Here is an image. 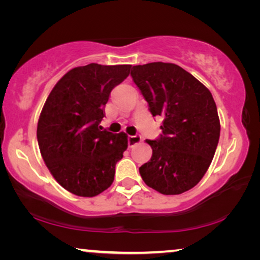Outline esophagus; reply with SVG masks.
Masks as SVG:
<instances>
[{
	"mask_svg": "<svg viewBox=\"0 0 260 260\" xmlns=\"http://www.w3.org/2000/svg\"><path fill=\"white\" fill-rule=\"evenodd\" d=\"M142 139H141L140 135H129L128 136V146L129 147H134L135 144L140 143Z\"/></svg>",
	"mask_w": 260,
	"mask_h": 260,
	"instance_id": "obj_1",
	"label": "esophagus"
}]
</instances>
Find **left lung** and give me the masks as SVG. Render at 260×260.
Listing matches in <instances>:
<instances>
[{
    "label": "left lung",
    "mask_w": 260,
    "mask_h": 260,
    "mask_svg": "<svg viewBox=\"0 0 260 260\" xmlns=\"http://www.w3.org/2000/svg\"><path fill=\"white\" fill-rule=\"evenodd\" d=\"M131 76L149 111L162 118L159 138L147 140L152 156L139 169L141 177L164 195L187 191L204 177L219 142L220 121L212 94L172 63L135 65Z\"/></svg>",
    "instance_id": "8db88e82"
}]
</instances>
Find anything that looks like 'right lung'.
<instances>
[{
	"label": "right lung",
	"instance_id": "obj_1",
	"mask_svg": "<svg viewBox=\"0 0 260 260\" xmlns=\"http://www.w3.org/2000/svg\"><path fill=\"white\" fill-rule=\"evenodd\" d=\"M132 65L74 68L52 88L38 122L43 160L61 187L93 197L111 186L116 164L128 146L125 133L100 126L110 93L128 77Z\"/></svg>",
	"mask_w": 260,
	"mask_h": 260
}]
</instances>
